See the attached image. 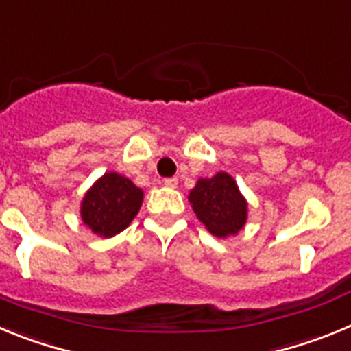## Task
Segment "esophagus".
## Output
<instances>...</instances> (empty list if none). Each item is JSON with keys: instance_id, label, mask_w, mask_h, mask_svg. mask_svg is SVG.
I'll use <instances>...</instances> for the list:
<instances>
[{"instance_id": "esophagus-1", "label": "esophagus", "mask_w": 351, "mask_h": 351, "mask_svg": "<svg viewBox=\"0 0 351 351\" xmlns=\"http://www.w3.org/2000/svg\"><path fill=\"white\" fill-rule=\"evenodd\" d=\"M178 182H179L178 178H167V179H163V184L169 186V188H176V186H178Z\"/></svg>"}]
</instances>
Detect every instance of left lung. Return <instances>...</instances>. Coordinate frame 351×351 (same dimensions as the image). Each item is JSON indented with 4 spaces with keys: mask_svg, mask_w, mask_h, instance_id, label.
Returning <instances> with one entry per match:
<instances>
[{
    "mask_svg": "<svg viewBox=\"0 0 351 351\" xmlns=\"http://www.w3.org/2000/svg\"><path fill=\"white\" fill-rule=\"evenodd\" d=\"M188 198L197 218L216 237L235 235L246 223L247 202L230 173L198 179Z\"/></svg>",
    "mask_w": 351,
    "mask_h": 351,
    "instance_id": "left-lung-1",
    "label": "left lung"
}]
</instances>
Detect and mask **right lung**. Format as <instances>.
Listing matches in <instances>:
<instances>
[{
  "instance_id": "1",
  "label": "right lung",
  "mask_w": 351,
  "mask_h": 351,
  "mask_svg": "<svg viewBox=\"0 0 351 351\" xmlns=\"http://www.w3.org/2000/svg\"><path fill=\"white\" fill-rule=\"evenodd\" d=\"M144 191L117 172L104 173L84 195L80 216L84 225L100 237H114L137 216Z\"/></svg>"
}]
</instances>
